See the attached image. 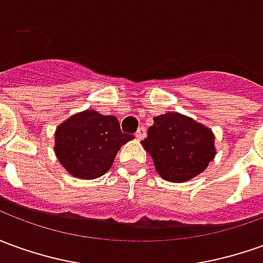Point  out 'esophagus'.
<instances>
[{"instance_id":"esophagus-1","label":"esophagus","mask_w":263,"mask_h":263,"mask_svg":"<svg viewBox=\"0 0 263 263\" xmlns=\"http://www.w3.org/2000/svg\"><path fill=\"white\" fill-rule=\"evenodd\" d=\"M144 136H146V128L143 127H139V130L136 132V137L139 139V140H142V139H144Z\"/></svg>"}]
</instances>
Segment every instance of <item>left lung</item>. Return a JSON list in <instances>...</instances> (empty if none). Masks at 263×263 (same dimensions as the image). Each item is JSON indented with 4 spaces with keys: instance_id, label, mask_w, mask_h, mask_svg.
Returning a JSON list of instances; mask_svg holds the SVG:
<instances>
[{
    "instance_id": "1",
    "label": "left lung",
    "mask_w": 263,
    "mask_h": 263,
    "mask_svg": "<svg viewBox=\"0 0 263 263\" xmlns=\"http://www.w3.org/2000/svg\"><path fill=\"white\" fill-rule=\"evenodd\" d=\"M143 147L162 179L183 183L202 173L216 155L211 128L180 113L153 117Z\"/></svg>"
}]
</instances>
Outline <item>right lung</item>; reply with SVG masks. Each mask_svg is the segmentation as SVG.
Masks as SVG:
<instances>
[{
    "label": "right lung",
    "instance_id": "1",
    "mask_svg": "<svg viewBox=\"0 0 263 263\" xmlns=\"http://www.w3.org/2000/svg\"><path fill=\"white\" fill-rule=\"evenodd\" d=\"M133 136L120 130L114 116L84 110L55 130L54 152L63 167L79 179H97L107 172L117 152Z\"/></svg>",
    "mask_w": 263,
    "mask_h": 263
}]
</instances>
